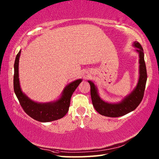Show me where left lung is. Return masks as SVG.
Masks as SVG:
<instances>
[{
    "instance_id": "1",
    "label": "left lung",
    "mask_w": 159,
    "mask_h": 159,
    "mask_svg": "<svg viewBox=\"0 0 159 159\" xmlns=\"http://www.w3.org/2000/svg\"><path fill=\"white\" fill-rule=\"evenodd\" d=\"M133 45L136 48L134 50L135 52L139 54V76L136 87L130 94L118 102H108L100 97L95 84L91 80H88L90 84L91 98L93 106L97 112L102 116L111 117L123 116L135 109L143 99L147 81V71L144 61L143 50L140 43L136 41L134 42Z\"/></svg>"
}]
</instances>
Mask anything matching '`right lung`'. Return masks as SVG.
<instances>
[{
	"label": "right lung",
	"mask_w": 159,
	"mask_h": 159,
	"mask_svg": "<svg viewBox=\"0 0 159 159\" xmlns=\"http://www.w3.org/2000/svg\"><path fill=\"white\" fill-rule=\"evenodd\" d=\"M21 54L20 50L16 55L14 63L13 75V89L20 105L25 113L40 122H49L57 120L64 117L69 110L70 99L82 79H78L71 82L66 86L59 99L48 102H38L31 100L24 93L20 85L19 80V59Z\"/></svg>",
	"instance_id": "obj_1"
}]
</instances>
